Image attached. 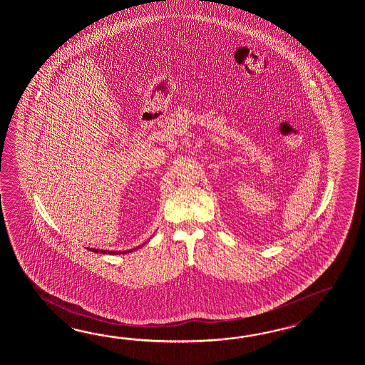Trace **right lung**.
Segmentation results:
<instances>
[{
  "mask_svg": "<svg viewBox=\"0 0 365 365\" xmlns=\"http://www.w3.org/2000/svg\"><path fill=\"white\" fill-rule=\"evenodd\" d=\"M145 245V242L140 245V247H137V248L129 249V250H103V249H95L90 248V250H93L95 253H103V255H125V253H132L133 250H137V249L142 248Z\"/></svg>",
  "mask_w": 365,
  "mask_h": 365,
  "instance_id": "obj_1",
  "label": "right lung"
}]
</instances>
